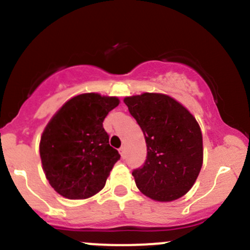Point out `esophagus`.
<instances>
[{
    "mask_svg": "<svg viewBox=\"0 0 250 250\" xmlns=\"http://www.w3.org/2000/svg\"><path fill=\"white\" fill-rule=\"evenodd\" d=\"M120 153H121V156H122V158L125 157V146H122V147L120 148Z\"/></svg>",
    "mask_w": 250,
    "mask_h": 250,
    "instance_id": "1",
    "label": "esophagus"
}]
</instances>
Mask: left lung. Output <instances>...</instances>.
<instances>
[{"label":"left lung","mask_w":250,"mask_h":250,"mask_svg":"<svg viewBox=\"0 0 250 250\" xmlns=\"http://www.w3.org/2000/svg\"><path fill=\"white\" fill-rule=\"evenodd\" d=\"M125 104L145 135L147 156L133 170L138 188L151 200L170 202L195 184L203 163V140L192 113L169 95L143 93Z\"/></svg>","instance_id":"left-lung-1"}]
</instances>
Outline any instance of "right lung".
Wrapping results in <instances>:
<instances>
[{"label":"right lung","instance_id":"obj_1","mask_svg":"<svg viewBox=\"0 0 250 250\" xmlns=\"http://www.w3.org/2000/svg\"><path fill=\"white\" fill-rule=\"evenodd\" d=\"M118 104L116 97L84 93L67 100L48 122L40 156L47 180L62 197L84 200L105 186L121 156L103 122Z\"/></svg>","mask_w":250,"mask_h":250}]
</instances>
